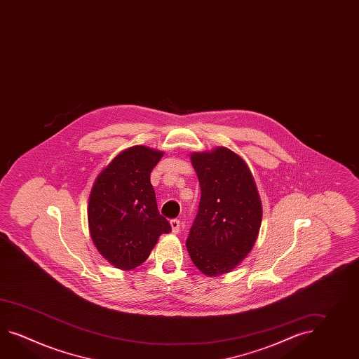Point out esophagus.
<instances>
[{"mask_svg":"<svg viewBox=\"0 0 359 359\" xmlns=\"http://www.w3.org/2000/svg\"><path fill=\"white\" fill-rule=\"evenodd\" d=\"M170 224H171V229H172V233L177 234V233L180 231V220L174 219V220H171V222H170Z\"/></svg>","mask_w":359,"mask_h":359,"instance_id":"34e87169","label":"esophagus"}]
</instances>
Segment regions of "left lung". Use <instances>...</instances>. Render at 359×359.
<instances>
[{"instance_id": "left-lung-1", "label": "left lung", "mask_w": 359, "mask_h": 359, "mask_svg": "<svg viewBox=\"0 0 359 359\" xmlns=\"http://www.w3.org/2000/svg\"><path fill=\"white\" fill-rule=\"evenodd\" d=\"M198 212L187 239L191 262L208 277L233 271L250 254L262 225V201L246 162L231 149L191 153Z\"/></svg>"}]
</instances>
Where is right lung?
<instances>
[{"mask_svg": "<svg viewBox=\"0 0 359 359\" xmlns=\"http://www.w3.org/2000/svg\"><path fill=\"white\" fill-rule=\"evenodd\" d=\"M163 151L135 145L96 177L88 197V229L107 262L122 271L143 264L171 225L161 215L151 172Z\"/></svg>", "mask_w": 359, "mask_h": 359, "instance_id": "add662e5", "label": "right lung"}]
</instances>
